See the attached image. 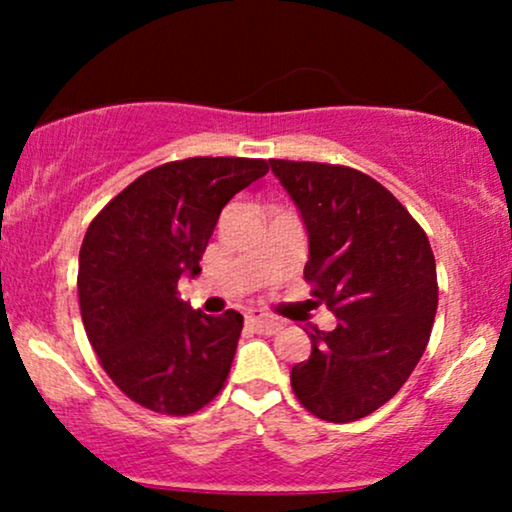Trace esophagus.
Masks as SVG:
<instances>
[{"label":"esophagus","mask_w":512,"mask_h":512,"mask_svg":"<svg viewBox=\"0 0 512 512\" xmlns=\"http://www.w3.org/2000/svg\"><path fill=\"white\" fill-rule=\"evenodd\" d=\"M245 320H248V325H252L262 334H276L281 327H284V322L276 320V317H269L267 313H262V310H250V313L245 315Z\"/></svg>","instance_id":"1"}]
</instances>
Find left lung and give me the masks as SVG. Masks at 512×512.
Listing matches in <instances>:
<instances>
[{
	"label": "left lung",
	"instance_id": "8db88e82",
	"mask_svg": "<svg viewBox=\"0 0 512 512\" xmlns=\"http://www.w3.org/2000/svg\"><path fill=\"white\" fill-rule=\"evenodd\" d=\"M305 228V281L337 315L291 368L293 395L317 419L349 424L397 395L424 356L438 308L424 228L387 187L349 166L269 161Z\"/></svg>",
	"mask_w": 512,
	"mask_h": 512
}]
</instances>
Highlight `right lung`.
Here are the masks:
<instances>
[{
	"label": "right lung",
	"instance_id": "add662e5",
	"mask_svg": "<svg viewBox=\"0 0 512 512\" xmlns=\"http://www.w3.org/2000/svg\"><path fill=\"white\" fill-rule=\"evenodd\" d=\"M262 158L195 156L139 175L88 223L79 252L86 337L110 380L158 414H195L226 385L243 315H204L180 298L221 209L267 175Z\"/></svg>",
	"mask_w": 512,
	"mask_h": 512
}]
</instances>
